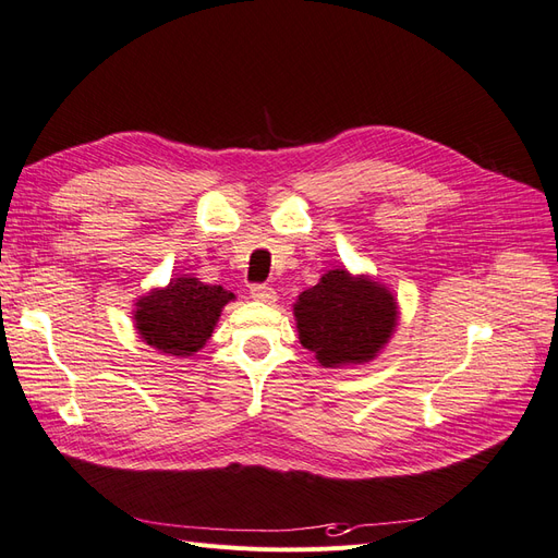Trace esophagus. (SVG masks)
Listing matches in <instances>:
<instances>
[{
    "label": "esophagus",
    "mask_w": 558,
    "mask_h": 558,
    "mask_svg": "<svg viewBox=\"0 0 558 558\" xmlns=\"http://www.w3.org/2000/svg\"><path fill=\"white\" fill-rule=\"evenodd\" d=\"M250 296H253L255 301H262V303H274L276 301V292L271 290V287H266V284H253V287H250Z\"/></svg>",
    "instance_id": "34e87169"
}]
</instances>
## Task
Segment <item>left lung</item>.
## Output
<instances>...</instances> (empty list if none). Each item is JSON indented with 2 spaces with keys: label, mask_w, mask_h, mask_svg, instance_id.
Returning <instances> with one entry per match:
<instances>
[{
  "label": "left lung",
  "mask_w": 558,
  "mask_h": 558,
  "mask_svg": "<svg viewBox=\"0 0 558 558\" xmlns=\"http://www.w3.org/2000/svg\"><path fill=\"white\" fill-rule=\"evenodd\" d=\"M299 340L325 368L373 362L397 329L399 305L385 284L333 268L294 303Z\"/></svg>",
  "instance_id": "left-lung-1"
}]
</instances>
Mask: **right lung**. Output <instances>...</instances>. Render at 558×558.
Returning <instances> with one entry per match:
<instances>
[{
	"label": "right lung",
	"instance_id": "add662e5",
	"mask_svg": "<svg viewBox=\"0 0 558 558\" xmlns=\"http://www.w3.org/2000/svg\"><path fill=\"white\" fill-rule=\"evenodd\" d=\"M233 299L220 284H206L194 276L171 278L167 287H157L136 301L134 325L150 348L190 356L206 345L222 308Z\"/></svg>",
	"mask_w": 558,
	"mask_h": 558
}]
</instances>
